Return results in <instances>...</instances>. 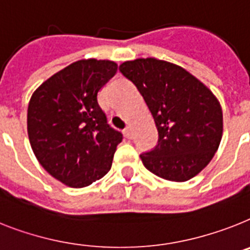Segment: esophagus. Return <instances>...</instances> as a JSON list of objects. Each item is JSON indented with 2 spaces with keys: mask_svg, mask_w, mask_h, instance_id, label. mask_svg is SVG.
Returning a JSON list of instances; mask_svg holds the SVG:
<instances>
[{
  "mask_svg": "<svg viewBox=\"0 0 250 250\" xmlns=\"http://www.w3.org/2000/svg\"><path fill=\"white\" fill-rule=\"evenodd\" d=\"M123 133H125V136L127 138H128V140H132V138H133V133H132V128H131V127H127V128H125V131H123Z\"/></svg>",
  "mask_w": 250,
  "mask_h": 250,
  "instance_id": "esophagus-1",
  "label": "esophagus"
}]
</instances>
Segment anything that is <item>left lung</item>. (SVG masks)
<instances>
[{
	"label": "left lung",
	"instance_id": "1",
	"mask_svg": "<svg viewBox=\"0 0 250 250\" xmlns=\"http://www.w3.org/2000/svg\"><path fill=\"white\" fill-rule=\"evenodd\" d=\"M144 96L159 132L155 148L140 155L151 173L171 182L196 177L222 137V109L212 91L183 67L137 58L119 66Z\"/></svg>",
	"mask_w": 250,
	"mask_h": 250
}]
</instances>
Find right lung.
Wrapping results in <instances>:
<instances>
[{
  "instance_id": "obj_1",
  "label": "right lung",
  "mask_w": 250,
  "mask_h": 250,
  "mask_svg": "<svg viewBox=\"0 0 250 250\" xmlns=\"http://www.w3.org/2000/svg\"><path fill=\"white\" fill-rule=\"evenodd\" d=\"M117 70L113 61H77L44 81L30 98L31 148L42 167L71 188L104 177L123 140L98 103L100 89Z\"/></svg>"
}]
</instances>
